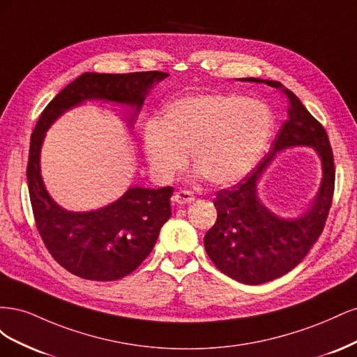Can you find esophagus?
<instances>
[{"instance_id":"esophagus-1","label":"esophagus","mask_w":357,"mask_h":357,"mask_svg":"<svg viewBox=\"0 0 357 357\" xmlns=\"http://www.w3.org/2000/svg\"><path fill=\"white\" fill-rule=\"evenodd\" d=\"M195 197L192 195V192L189 190H178L176 192V195L172 197V202L178 204V205H185V204H190Z\"/></svg>"}]
</instances>
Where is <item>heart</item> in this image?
<instances>
[{
    "label": "heart",
    "mask_w": 357,
    "mask_h": 357,
    "mask_svg": "<svg viewBox=\"0 0 357 357\" xmlns=\"http://www.w3.org/2000/svg\"><path fill=\"white\" fill-rule=\"evenodd\" d=\"M274 131L269 107L236 93H202L168 104L159 122L143 131V150L152 176L171 181L193 168L214 186L244 178L261 159Z\"/></svg>",
    "instance_id": "heart-1"
}]
</instances>
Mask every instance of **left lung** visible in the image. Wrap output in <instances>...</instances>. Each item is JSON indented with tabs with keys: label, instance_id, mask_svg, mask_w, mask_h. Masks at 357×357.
I'll list each match as a JSON object with an SVG mask.
<instances>
[{
	"label": "left lung",
	"instance_id": "obj_1",
	"mask_svg": "<svg viewBox=\"0 0 357 357\" xmlns=\"http://www.w3.org/2000/svg\"><path fill=\"white\" fill-rule=\"evenodd\" d=\"M240 82L265 83L289 100V119L280 128L273 147L255 169L231 189L218 192L214 207L218 220L205 234L204 245L223 274L244 284H262L291 271L302 262L320 236L332 204L335 168L328 134L305 105L286 86L255 77ZM294 146H310L322 164L321 186L309 208L296 218H282L258 197V181L278 153Z\"/></svg>",
	"mask_w": 357,
	"mask_h": 357
}]
</instances>
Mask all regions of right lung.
I'll return each mask as SVG.
<instances>
[{"label":"right lung","mask_w":357,"mask_h":357,"mask_svg":"<svg viewBox=\"0 0 357 357\" xmlns=\"http://www.w3.org/2000/svg\"><path fill=\"white\" fill-rule=\"evenodd\" d=\"M168 75L160 71L84 73L62 89L38 119L26 168L32 211L49 253L74 275L113 282L135 271L153 250L162 225L171 218L169 198L174 189L132 186L98 210L63 208L50 197L41 176L40 156L47 129L63 113L92 100L128 107L132 112L129 123H134L149 92Z\"/></svg>","instance_id":"right-lung-1"}]
</instances>
